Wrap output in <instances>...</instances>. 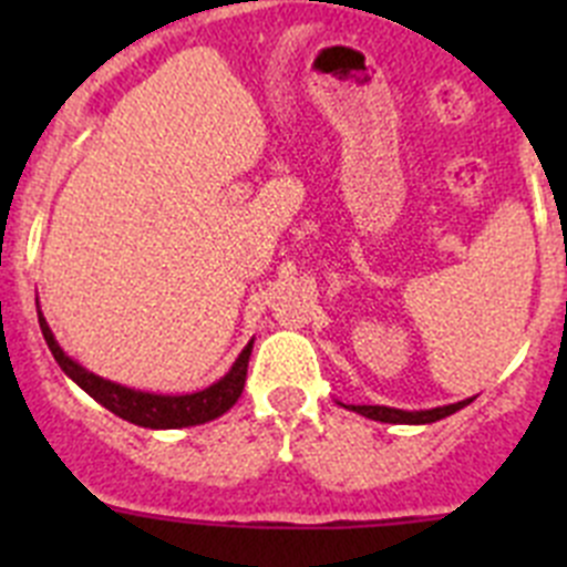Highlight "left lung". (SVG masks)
Segmentation results:
<instances>
[{
  "instance_id": "obj_1",
  "label": "left lung",
  "mask_w": 567,
  "mask_h": 567,
  "mask_svg": "<svg viewBox=\"0 0 567 567\" xmlns=\"http://www.w3.org/2000/svg\"><path fill=\"white\" fill-rule=\"evenodd\" d=\"M471 400H474V398L460 400V403L437 405V409H420V412H405V409H392V405H346V409H352V412L363 414V417H369V420H380V423L425 425V423H437V420H443V417H449V414L460 412V409H465Z\"/></svg>"
}]
</instances>
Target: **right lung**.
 <instances>
[{
	"instance_id": "obj_1",
	"label": "right lung",
	"mask_w": 567,
	"mask_h": 567,
	"mask_svg": "<svg viewBox=\"0 0 567 567\" xmlns=\"http://www.w3.org/2000/svg\"><path fill=\"white\" fill-rule=\"evenodd\" d=\"M39 327H42L44 343L53 352L56 363L62 365V372L68 374L76 385H82L90 398L102 403L104 409L115 414V417L127 420V423L142 425V429H187V425H202L209 420L221 417L238 403L244 383H247V365L249 354H252V340H249L240 354L235 358L233 369L224 374L221 380H215L213 385L202 389L193 394H153V392H138V389H127L122 383L104 380L99 374L87 372L82 363L70 358L64 352L59 340L50 332L48 320H44L42 309H39Z\"/></svg>"
}]
</instances>
